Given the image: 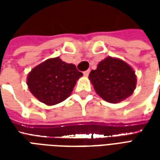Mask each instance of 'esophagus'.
Instances as JSON below:
<instances>
[{"label": "esophagus", "instance_id": "obj_1", "mask_svg": "<svg viewBox=\"0 0 160 160\" xmlns=\"http://www.w3.org/2000/svg\"><path fill=\"white\" fill-rule=\"evenodd\" d=\"M83 73H84V75H85V76L87 77L88 75H89V73H90V70H87V71H85Z\"/></svg>", "mask_w": 160, "mask_h": 160}]
</instances>
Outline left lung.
I'll return each mask as SVG.
<instances>
[{
	"label": "left lung",
	"instance_id": "left-lung-1",
	"mask_svg": "<svg viewBox=\"0 0 160 160\" xmlns=\"http://www.w3.org/2000/svg\"><path fill=\"white\" fill-rule=\"evenodd\" d=\"M89 80L94 90L104 100L117 104L126 99L136 87V75L127 62L116 57L108 56L92 70Z\"/></svg>",
	"mask_w": 160,
	"mask_h": 160
}]
</instances>
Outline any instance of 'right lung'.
<instances>
[{"label": "right lung", "mask_w": 160, "mask_h": 160, "mask_svg": "<svg viewBox=\"0 0 160 160\" xmlns=\"http://www.w3.org/2000/svg\"><path fill=\"white\" fill-rule=\"evenodd\" d=\"M82 75L75 65L65 62L57 56L33 68L28 73L26 83L30 92L40 102L55 105L69 97Z\"/></svg>", "instance_id": "1"}]
</instances>
